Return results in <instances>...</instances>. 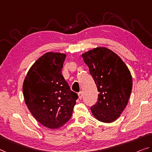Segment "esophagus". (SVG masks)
<instances>
[{
	"label": "esophagus",
	"instance_id": "34e87169",
	"mask_svg": "<svg viewBox=\"0 0 152 152\" xmlns=\"http://www.w3.org/2000/svg\"><path fill=\"white\" fill-rule=\"evenodd\" d=\"M78 96H79V99H82V97H83V92H79L78 93Z\"/></svg>",
	"mask_w": 152,
	"mask_h": 152
}]
</instances>
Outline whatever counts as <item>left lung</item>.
I'll return each mask as SVG.
<instances>
[{"label":"left lung","instance_id":"1","mask_svg":"<svg viewBox=\"0 0 152 152\" xmlns=\"http://www.w3.org/2000/svg\"><path fill=\"white\" fill-rule=\"evenodd\" d=\"M84 62L98 88V102L91 107L94 118L100 122L115 121L126 107L132 88L129 69L121 58L104 47L82 53Z\"/></svg>","mask_w":152,"mask_h":152}]
</instances>
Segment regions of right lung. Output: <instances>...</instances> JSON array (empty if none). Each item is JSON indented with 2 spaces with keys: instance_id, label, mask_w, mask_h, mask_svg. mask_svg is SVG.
I'll list each match as a JSON object with an SVG mask.
<instances>
[{
  "instance_id": "1",
  "label": "right lung",
  "mask_w": 152,
  "mask_h": 152,
  "mask_svg": "<svg viewBox=\"0 0 152 152\" xmlns=\"http://www.w3.org/2000/svg\"><path fill=\"white\" fill-rule=\"evenodd\" d=\"M65 58L62 53H44L32 65L23 83V94L30 113L50 129L68 122L78 98L62 75Z\"/></svg>"
}]
</instances>
